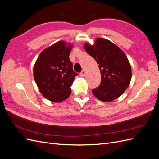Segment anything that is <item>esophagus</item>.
Segmentation results:
<instances>
[{
  "mask_svg": "<svg viewBox=\"0 0 159 159\" xmlns=\"http://www.w3.org/2000/svg\"><path fill=\"white\" fill-rule=\"evenodd\" d=\"M85 70H82L81 71V72L80 73V75H81V77H84L85 75Z\"/></svg>",
  "mask_w": 159,
  "mask_h": 159,
  "instance_id": "34e87169",
  "label": "esophagus"
}]
</instances>
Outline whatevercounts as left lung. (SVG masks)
<instances>
[{
	"label": "left lung",
	"mask_w": 159,
	"mask_h": 159,
	"mask_svg": "<svg viewBox=\"0 0 159 159\" xmlns=\"http://www.w3.org/2000/svg\"><path fill=\"white\" fill-rule=\"evenodd\" d=\"M85 51L99 64L102 81L92 89L96 98L109 102L120 97L131 82V64L123 51L112 42L102 38L95 39L93 45L85 43Z\"/></svg>",
	"instance_id": "8db88e82"
}]
</instances>
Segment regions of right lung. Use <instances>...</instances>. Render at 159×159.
<instances>
[{"label": "right lung", "mask_w": 159, "mask_h": 159, "mask_svg": "<svg viewBox=\"0 0 159 159\" xmlns=\"http://www.w3.org/2000/svg\"><path fill=\"white\" fill-rule=\"evenodd\" d=\"M73 44L59 41L43 50L34 66V78L44 97L52 102L60 103L71 95L75 77L70 60Z\"/></svg>", "instance_id": "right-lung-1"}]
</instances>
